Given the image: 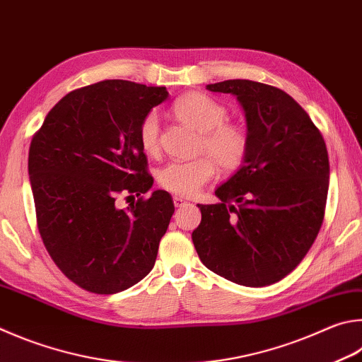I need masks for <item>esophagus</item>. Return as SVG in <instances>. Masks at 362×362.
<instances>
[{"instance_id":"1","label":"esophagus","mask_w":362,"mask_h":362,"mask_svg":"<svg viewBox=\"0 0 362 362\" xmlns=\"http://www.w3.org/2000/svg\"><path fill=\"white\" fill-rule=\"evenodd\" d=\"M174 206L175 207H182V206H185L187 204V199H183V198H180V196H174Z\"/></svg>"}]
</instances>
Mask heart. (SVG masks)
I'll list each match as a JSON object with an SVG mask.
<instances>
[{
    "label": "heart",
    "mask_w": 362,
    "mask_h": 362,
    "mask_svg": "<svg viewBox=\"0 0 362 362\" xmlns=\"http://www.w3.org/2000/svg\"><path fill=\"white\" fill-rule=\"evenodd\" d=\"M174 115L201 133L198 153L207 155L193 161H174L158 173V183L169 193L192 198L215 175L233 174L244 166L250 153V134L245 127L228 120V109L201 91L179 98L173 106ZM142 150L148 155L160 150V118L148 112L137 129Z\"/></svg>",
    "instance_id": "heart-1"
}]
</instances>
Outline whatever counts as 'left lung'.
Returning <instances> with one entry per match:
<instances>
[{
	"mask_svg": "<svg viewBox=\"0 0 362 362\" xmlns=\"http://www.w3.org/2000/svg\"><path fill=\"white\" fill-rule=\"evenodd\" d=\"M231 93L245 110L250 153L215 189L216 204H198L192 238L202 264L229 281L267 286L286 277L310 250L325 218L329 158L310 117L284 90L233 78L207 85Z\"/></svg>",
	"mask_w": 362,
	"mask_h": 362,
	"instance_id": "obj_1",
	"label": "left lung"
}]
</instances>
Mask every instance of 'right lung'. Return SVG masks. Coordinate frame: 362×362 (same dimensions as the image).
<instances>
[{"instance_id": "add662e5", "label": "right lung", "mask_w": 362, "mask_h": 362, "mask_svg": "<svg viewBox=\"0 0 362 362\" xmlns=\"http://www.w3.org/2000/svg\"><path fill=\"white\" fill-rule=\"evenodd\" d=\"M168 95L129 81L87 85L63 96L31 139L39 234L58 269L90 293L128 290L153 269L174 202L163 189L141 196L153 177L137 129ZM122 192L140 199L118 209Z\"/></svg>"}]
</instances>
